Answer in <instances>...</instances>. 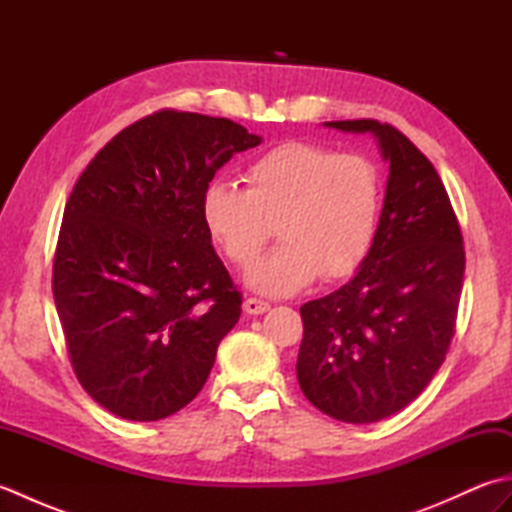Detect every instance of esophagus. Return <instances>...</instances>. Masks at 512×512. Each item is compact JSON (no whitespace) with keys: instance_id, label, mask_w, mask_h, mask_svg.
Instances as JSON below:
<instances>
[{"instance_id":"34e87169","label":"esophagus","mask_w":512,"mask_h":512,"mask_svg":"<svg viewBox=\"0 0 512 512\" xmlns=\"http://www.w3.org/2000/svg\"><path fill=\"white\" fill-rule=\"evenodd\" d=\"M244 310L248 314H264L266 310H270V303L264 299H257V297H248L244 301Z\"/></svg>"}]
</instances>
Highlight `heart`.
I'll list each match as a JSON object with an SVG mask.
<instances>
[{"label": "heart", "instance_id": "1", "mask_svg": "<svg viewBox=\"0 0 512 512\" xmlns=\"http://www.w3.org/2000/svg\"><path fill=\"white\" fill-rule=\"evenodd\" d=\"M246 191L211 182L202 222L231 264L246 268L277 224L284 244L248 270L250 288L295 295L321 275L350 277L374 246L383 178L372 160L314 143H281L244 171Z\"/></svg>", "mask_w": 512, "mask_h": 512}]
</instances>
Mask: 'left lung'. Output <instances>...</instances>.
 <instances>
[{
    "label": "left lung",
    "instance_id": "8db88e82",
    "mask_svg": "<svg viewBox=\"0 0 512 512\" xmlns=\"http://www.w3.org/2000/svg\"><path fill=\"white\" fill-rule=\"evenodd\" d=\"M374 134L389 162L374 246L332 295L301 306V391L328 416L367 424L394 416L431 383L455 334L464 239L429 158L389 123L332 121Z\"/></svg>",
    "mask_w": 512,
    "mask_h": 512
}]
</instances>
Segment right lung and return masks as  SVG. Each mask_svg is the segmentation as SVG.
<instances>
[{
	"label": "right lung",
	"mask_w": 512,
	"mask_h": 512,
	"mask_svg": "<svg viewBox=\"0 0 512 512\" xmlns=\"http://www.w3.org/2000/svg\"><path fill=\"white\" fill-rule=\"evenodd\" d=\"M262 138L228 118L160 110L118 132L65 202L52 295L81 387L154 422L187 407L242 312L202 222L215 171Z\"/></svg>",
	"instance_id": "obj_1"
}]
</instances>
